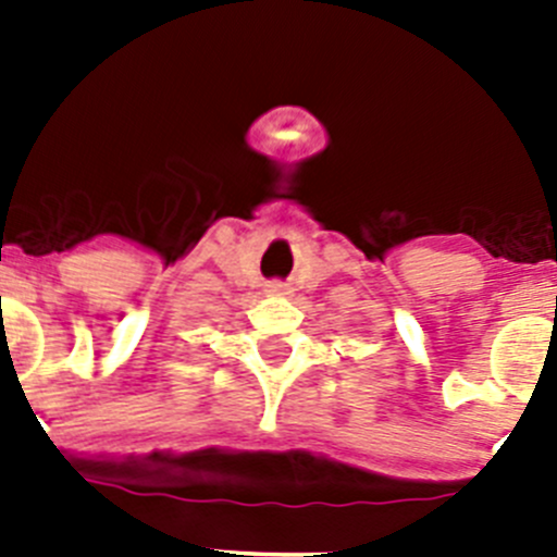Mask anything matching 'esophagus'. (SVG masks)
<instances>
[{"label": "esophagus", "mask_w": 557, "mask_h": 557, "mask_svg": "<svg viewBox=\"0 0 557 557\" xmlns=\"http://www.w3.org/2000/svg\"><path fill=\"white\" fill-rule=\"evenodd\" d=\"M284 289H287V284H284V282H268V293H273V295H282Z\"/></svg>", "instance_id": "34e87169"}]
</instances>
